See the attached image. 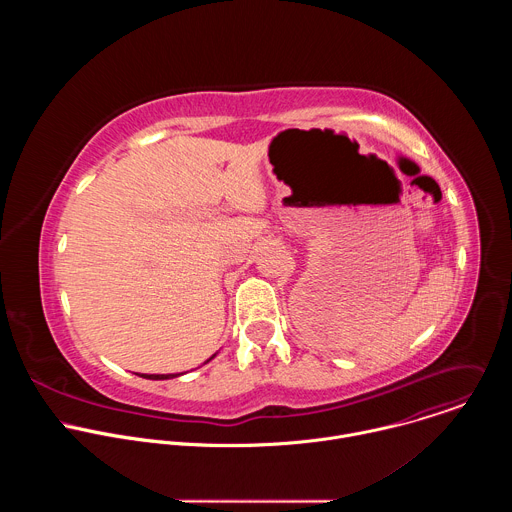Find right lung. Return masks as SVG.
Listing matches in <instances>:
<instances>
[{
  "label": "right lung",
  "mask_w": 512,
  "mask_h": 512,
  "mask_svg": "<svg viewBox=\"0 0 512 512\" xmlns=\"http://www.w3.org/2000/svg\"><path fill=\"white\" fill-rule=\"evenodd\" d=\"M143 379H152V381H162V379H172V377H178V375H139Z\"/></svg>",
  "instance_id": "right-lung-1"
}]
</instances>
